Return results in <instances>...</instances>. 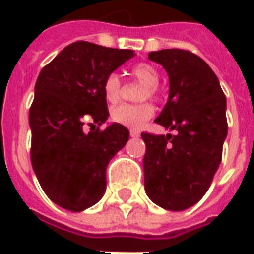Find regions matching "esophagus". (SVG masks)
Listing matches in <instances>:
<instances>
[{
    "label": "esophagus",
    "instance_id": "34e87169",
    "mask_svg": "<svg viewBox=\"0 0 254 254\" xmlns=\"http://www.w3.org/2000/svg\"><path fill=\"white\" fill-rule=\"evenodd\" d=\"M130 136H132V137H138V136H140V133L136 132V130H130Z\"/></svg>",
    "mask_w": 254,
    "mask_h": 254
}]
</instances>
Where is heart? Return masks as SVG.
Returning a JSON list of instances; mask_svg holds the SVG:
<instances>
[{"mask_svg": "<svg viewBox=\"0 0 254 254\" xmlns=\"http://www.w3.org/2000/svg\"><path fill=\"white\" fill-rule=\"evenodd\" d=\"M132 76L137 81L145 85L141 99L155 98L156 96V85L159 83V73L149 64H138L133 66ZM103 92L107 102L116 103L121 95V80L116 73L109 74L103 84ZM154 116V107L149 103L141 105H120L111 110V120L117 124L130 129L143 127L151 117Z\"/></svg>", "mask_w": 254, "mask_h": 254, "instance_id": "1", "label": "heart"}]
</instances>
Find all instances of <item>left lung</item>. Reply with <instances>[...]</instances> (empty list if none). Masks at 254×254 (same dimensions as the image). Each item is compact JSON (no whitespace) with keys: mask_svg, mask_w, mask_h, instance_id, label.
I'll use <instances>...</instances> for the list:
<instances>
[{"mask_svg":"<svg viewBox=\"0 0 254 254\" xmlns=\"http://www.w3.org/2000/svg\"><path fill=\"white\" fill-rule=\"evenodd\" d=\"M169 76V99L156 124L176 136L143 133L145 193L159 207L184 211L201 200L222 162L226 96L208 64L187 50L148 54Z\"/></svg>","mask_w":254,"mask_h":254,"instance_id":"8db88e82","label":"left lung"}]
</instances>
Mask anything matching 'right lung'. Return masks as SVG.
<instances>
[{"mask_svg": "<svg viewBox=\"0 0 254 254\" xmlns=\"http://www.w3.org/2000/svg\"><path fill=\"white\" fill-rule=\"evenodd\" d=\"M134 56L133 50L78 41L39 73L30 109L31 162L58 207L81 212L105 194L107 165L125 147L129 130L117 122L88 133L83 127L87 120L107 121L106 77Z\"/></svg>", "mask_w": 254, "mask_h": 254, "instance_id": "add662e5", "label": "right lung"}]
</instances>
